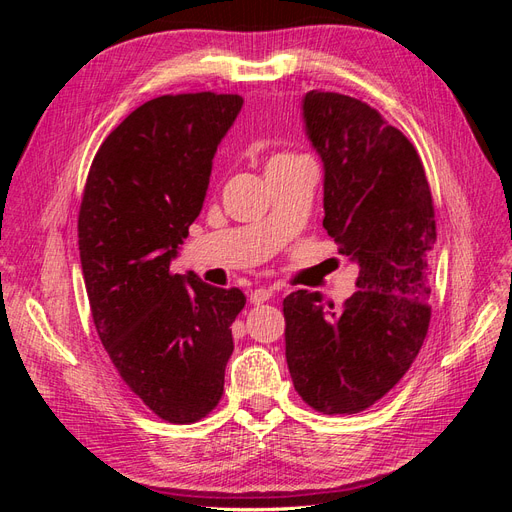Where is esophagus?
Instances as JSON below:
<instances>
[{"instance_id": "obj_1", "label": "esophagus", "mask_w": 512, "mask_h": 512, "mask_svg": "<svg viewBox=\"0 0 512 512\" xmlns=\"http://www.w3.org/2000/svg\"><path fill=\"white\" fill-rule=\"evenodd\" d=\"M271 297H273V290H271V288H256V290L250 294V301H252L254 305H260V303L269 301Z\"/></svg>"}]
</instances>
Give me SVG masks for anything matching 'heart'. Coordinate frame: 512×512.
<instances>
[{"label": "heart", "instance_id": "b5f03b06", "mask_svg": "<svg viewBox=\"0 0 512 512\" xmlns=\"http://www.w3.org/2000/svg\"><path fill=\"white\" fill-rule=\"evenodd\" d=\"M292 158H299V156H290V153H275L273 158H269L267 166H275V164H282V162H288Z\"/></svg>", "mask_w": 512, "mask_h": 512}]
</instances>
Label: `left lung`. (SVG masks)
Wrapping results in <instances>:
<instances>
[{"instance_id": "obj_1", "label": "left lung", "mask_w": 512, "mask_h": 512, "mask_svg": "<svg viewBox=\"0 0 512 512\" xmlns=\"http://www.w3.org/2000/svg\"><path fill=\"white\" fill-rule=\"evenodd\" d=\"M303 121L324 168L322 226L359 265L344 307L320 292L284 299L294 389L324 414L374 406L404 378L429 329L436 213L421 158L369 104L307 91Z\"/></svg>"}]
</instances>
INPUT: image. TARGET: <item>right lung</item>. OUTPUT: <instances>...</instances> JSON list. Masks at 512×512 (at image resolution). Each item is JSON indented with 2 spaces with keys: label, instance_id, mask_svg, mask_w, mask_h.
<instances>
[{
  "label": "right lung",
  "instance_id": "obj_1",
  "mask_svg": "<svg viewBox=\"0 0 512 512\" xmlns=\"http://www.w3.org/2000/svg\"><path fill=\"white\" fill-rule=\"evenodd\" d=\"M237 94L160 96L106 136L79 211V250L100 342L121 380L168 423L207 416L224 393L239 288L170 273L203 209Z\"/></svg>",
  "mask_w": 512,
  "mask_h": 512
}]
</instances>
